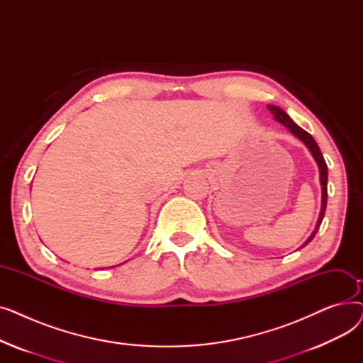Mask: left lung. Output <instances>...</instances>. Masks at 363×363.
<instances>
[{"mask_svg": "<svg viewBox=\"0 0 363 363\" xmlns=\"http://www.w3.org/2000/svg\"><path fill=\"white\" fill-rule=\"evenodd\" d=\"M268 108H269V111L274 114V118H275V121L277 122H279V123H282L284 126H287L289 129H290V132L293 133L294 137H297L304 145H306L308 148H309V151L312 152V156H313V159H315V162L318 163V167H319V181H320V189H322V206H320V213H319V218H318V222H316V226H315V230H313V233L311 234V237L304 241V244L301 245V247H304V245H308L312 240H313V237L316 235V233H318V230H319V226H320V223H322V219H323V215H325V208H327V197H328V191H327V184H328V167H327V163H325V159H323V156H322V152H320V150H319V147H318V144H316V141L313 140V137L311 135L309 132H306L304 129H301L298 125H296L294 122H293V119L289 116L287 113H285L282 108H279L278 106H272V104H269L268 106ZM300 247V249H301Z\"/></svg>", "mask_w": 363, "mask_h": 363, "instance_id": "8db88e82", "label": "left lung"}]
</instances>
